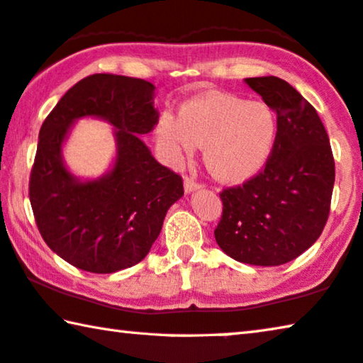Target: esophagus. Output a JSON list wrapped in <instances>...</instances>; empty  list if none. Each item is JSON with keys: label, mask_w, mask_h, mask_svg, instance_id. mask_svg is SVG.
<instances>
[{"label": "esophagus", "mask_w": 363, "mask_h": 363, "mask_svg": "<svg viewBox=\"0 0 363 363\" xmlns=\"http://www.w3.org/2000/svg\"><path fill=\"white\" fill-rule=\"evenodd\" d=\"M199 187H202V184L194 181L192 177H186V179H184V191H186L187 194L195 191V189H199Z\"/></svg>", "instance_id": "34e87169"}]
</instances>
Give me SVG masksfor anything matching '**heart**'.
I'll return each mask as SVG.
<instances>
[{
  "mask_svg": "<svg viewBox=\"0 0 363 363\" xmlns=\"http://www.w3.org/2000/svg\"><path fill=\"white\" fill-rule=\"evenodd\" d=\"M158 142L171 163L205 147V164L216 179L239 184L255 176L273 152L278 119L264 103L229 94H208L184 103L179 118L164 113Z\"/></svg>",
  "mask_w": 363,
  "mask_h": 363,
  "instance_id": "b5f03b06",
  "label": "heart"
}]
</instances>
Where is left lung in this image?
I'll use <instances>...</instances> for the list:
<instances>
[{
	"label": "left lung",
	"mask_w": 363,
	"mask_h": 363,
	"mask_svg": "<svg viewBox=\"0 0 363 363\" xmlns=\"http://www.w3.org/2000/svg\"><path fill=\"white\" fill-rule=\"evenodd\" d=\"M278 116V135L264 168L242 186L220 192L215 239L240 263L278 267L294 260L323 233L330 216L335 158L316 109L286 82L249 77Z\"/></svg>",
	"instance_id": "obj_1"
}]
</instances>
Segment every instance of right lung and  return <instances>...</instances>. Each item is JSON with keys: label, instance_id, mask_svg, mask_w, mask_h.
Masks as SVG:
<instances>
[{"label": "right lung", "instance_id": "obj_1", "mask_svg": "<svg viewBox=\"0 0 363 363\" xmlns=\"http://www.w3.org/2000/svg\"><path fill=\"white\" fill-rule=\"evenodd\" d=\"M153 84L94 74L69 89L38 134L28 197L47 245L72 267L114 273L150 252L169 206L184 195L182 177L152 157L139 135L158 124ZM96 116L117 128L118 157L96 182L80 183L66 169L60 147L74 120Z\"/></svg>", "mask_w": 363, "mask_h": 363}]
</instances>
